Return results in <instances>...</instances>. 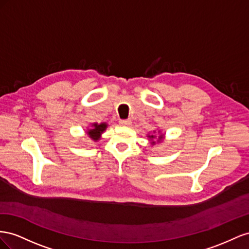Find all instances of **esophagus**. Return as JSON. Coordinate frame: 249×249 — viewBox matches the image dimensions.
Returning <instances> with one entry per match:
<instances>
[{
  "label": "esophagus",
  "instance_id": "34e87169",
  "mask_svg": "<svg viewBox=\"0 0 249 249\" xmlns=\"http://www.w3.org/2000/svg\"><path fill=\"white\" fill-rule=\"evenodd\" d=\"M120 125H122V126H129L130 125V123H131V121L130 120H120Z\"/></svg>",
  "mask_w": 249,
  "mask_h": 249
}]
</instances>
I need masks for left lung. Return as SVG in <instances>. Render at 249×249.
Returning <instances> with one entry per match:
<instances>
[{"label": "left lung", "mask_w": 249, "mask_h": 249, "mask_svg": "<svg viewBox=\"0 0 249 249\" xmlns=\"http://www.w3.org/2000/svg\"><path fill=\"white\" fill-rule=\"evenodd\" d=\"M149 138H151V139H154L155 137H154V136H151V137H149ZM161 139H162V134H161V136H160V137H159V139H158V140H155V141H153V142H152V144H155V142H160V141H161Z\"/></svg>", "instance_id": "left-lung-1"}]
</instances>
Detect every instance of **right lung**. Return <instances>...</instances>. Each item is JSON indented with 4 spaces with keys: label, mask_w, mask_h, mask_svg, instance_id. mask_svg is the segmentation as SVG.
Wrapping results in <instances>:
<instances>
[{
    "label": "right lung",
    "mask_w": 249,
    "mask_h": 249,
    "mask_svg": "<svg viewBox=\"0 0 249 249\" xmlns=\"http://www.w3.org/2000/svg\"><path fill=\"white\" fill-rule=\"evenodd\" d=\"M106 126L107 125H106L105 123H102L100 125H98L97 123L93 124V129H89L88 132L89 134V138H91V140H94V141L99 140V138H100V134L105 130Z\"/></svg>",
    "instance_id": "1"
}]
</instances>
